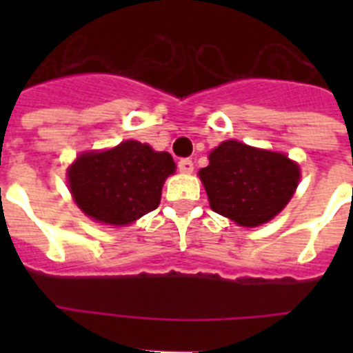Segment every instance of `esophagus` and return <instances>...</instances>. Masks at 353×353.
Segmentation results:
<instances>
[{
  "instance_id": "34e87169",
  "label": "esophagus",
  "mask_w": 353,
  "mask_h": 353,
  "mask_svg": "<svg viewBox=\"0 0 353 353\" xmlns=\"http://www.w3.org/2000/svg\"><path fill=\"white\" fill-rule=\"evenodd\" d=\"M179 170L182 171V173H192V170H194V164H192L191 159H180L179 161Z\"/></svg>"
}]
</instances>
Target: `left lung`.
I'll return each instance as SVG.
<instances>
[{"label": "left lung", "mask_w": 353, "mask_h": 353, "mask_svg": "<svg viewBox=\"0 0 353 353\" xmlns=\"http://www.w3.org/2000/svg\"><path fill=\"white\" fill-rule=\"evenodd\" d=\"M199 170L212 210L240 226H260L285 208L301 171L285 154L224 141Z\"/></svg>", "instance_id": "obj_1"}]
</instances>
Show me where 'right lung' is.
Returning <instances> with one entry per match:
<instances>
[{"label":"right lung","instance_id":"right-lung-1","mask_svg":"<svg viewBox=\"0 0 353 353\" xmlns=\"http://www.w3.org/2000/svg\"><path fill=\"white\" fill-rule=\"evenodd\" d=\"M174 171L168 152L139 141H123L105 152H90L68 170L77 207L99 223L123 226L155 210L162 183Z\"/></svg>","mask_w":353,"mask_h":353}]
</instances>
